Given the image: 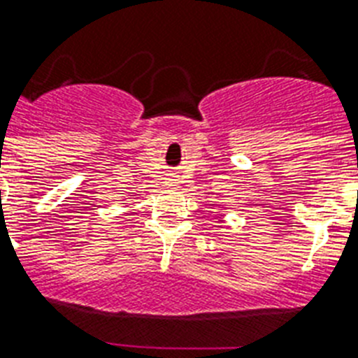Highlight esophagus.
<instances>
[{
  "instance_id": "34e87169",
  "label": "esophagus",
  "mask_w": 358,
  "mask_h": 358,
  "mask_svg": "<svg viewBox=\"0 0 358 358\" xmlns=\"http://www.w3.org/2000/svg\"><path fill=\"white\" fill-rule=\"evenodd\" d=\"M174 184H176V180H173V182H171V185H174Z\"/></svg>"
}]
</instances>
